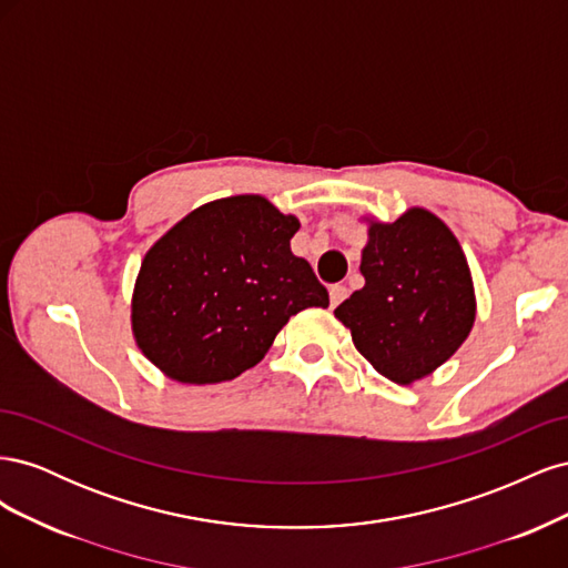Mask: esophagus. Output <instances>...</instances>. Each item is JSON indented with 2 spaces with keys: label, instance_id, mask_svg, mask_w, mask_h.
<instances>
[{
  "label": "esophagus",
  "instance_id": "1",
  "mask_svg": "<svg viewBox=\"0 0 568 568\" xmlns=\"http://www.w3.org/2000/svg\"><path fill=\"white\" fill-rule=\"evenodd\" d=\"M346 296H348V286H343V284H332V286H329L332 307H336L341 301H346Z\"/></svg>",
  "mask_w": 568,
  "mask_h": 568
}]
</instances>
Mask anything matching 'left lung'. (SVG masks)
Returning a JSON list of instances; mask_svg holds the SVG:
<instances>
[{
    "label": "left lung",
    "mask_w": 568,
    "mask_h": 568,
    "mask_svg": "<svg viewBox=\"0 0 568 568\" xmlns=\"http://www.w3.org/2000/svg\"><path fill=\"white\" fill-rule=\"evenodd\" d=\"M359 272L365 286L334 315L386 379H422L469 336L476 315L469 265L436 215L412 209L390 225L374 222Z\"/></svg>",
    "instance_id": "8db88e82"
}]
</instances>
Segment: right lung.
Segmentation results:
<instances>
[{"mask_svg": "<svg viewBox=\"0 0 568 568\" xmlns=\"http://www.w3.org/2000/svg\"><path fill=\"white\" fill-rule=\"evenodd\" d=\"M301 227L263 196L205 203L146 253L132 329L153 365L182 384H220L257 365L274 336L329 294L305 257Z\"/></svg>", "mask_w": 568, "mask_h": 568, "instance_id": "add662e5", "label": "right lung"}]
</instances>
